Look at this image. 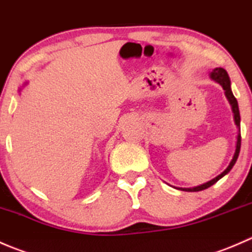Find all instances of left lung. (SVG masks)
Returning a JSON list of instances; mask_svg holds the SVG:
<instances>
[{
	"mask_svg": "<svg viewBox=\"0 0 252 252\" xmlns=\"http://www.w3.org/2000/svg\"><path fill=\"white\" fill-rule=\"evenodd\" d=\"M211 77H212V79H214V81H216V82H218V83L220 84L221 87H223L224 91H225L226 98H228L229 103L231 104V108H233L234 120H235L236 126L240 127V113H239L238 101H236V98H235V96H234L233 92H231V89H230V79H229L228 73H226V71L224 68H216V69H213V72H212V73H211ZM240 146H241V134L239 133L238 134V142H236L235 154H234L233 159H231V161H230V164H229L228 168H226L225 170H224L223 173L220 174V175H218V176H217V178H214L213 180L208 181V183L203 184V185L196 186V188H192V189H181V190L190 191V192H195V191L206 190V189L211 188L212 185H214V184H216L217 181L219 180V179L223 178V176L225 175V174H228L229 171L231 170V168H233V166H234V164H235L236 159H238V157H239V152H240Z\"/></svg>",
	"mask_w": 252,
	"mask_h": 252,
	"instance_id": "8db88e82",
	"label": "left lung"
}]
</instances>
